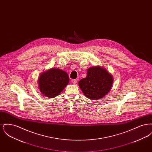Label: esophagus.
I'll return each mask as SVG.
<instances>
[{"label": "esophagus", "instance_id": "34e87169", "mask_svg": "<svg viewBox=\"0 0 152 152\" xmlns=\"http://www.w3.org/2000/svg\"><path fill=\"white\" fill-rule=\"evenodd\" d=\"M72 82L73 84H76V83H77V80H73L72 81Z\"/></svg>", "mask_w": 152, "mask_h": 152}]
</instances>
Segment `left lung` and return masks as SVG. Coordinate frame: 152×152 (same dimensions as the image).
<instances>
[{"mask_svg": "<svg viewBox=\"0 0 152 152\" xmlns=\"http://www.w3.org/2000/svg\"><path fill=\"white\" fill-rule=\"evenodd\" d=\"M113 82L112 75L100 66H92L87 70V77L80 80L79 86L87 98L99 100L107 95Z\"/></svg>", "mask_w": 152, "mask_h": 152, "instance_id": "left-lung-1", "label": "left lung"}]
</instances>
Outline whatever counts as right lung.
<instances>
[{
    "label": "right lung",
    "instance_id": "right-lung-1",
    "mask_svg": "<svg viewBox=\"0 0 152 152\" xmlns=\"http://www.w3.org/2000/svg\"><path fill=\"white\" fill-rule=\"evenodd\" d=\"M69 81L66 72L58 68H51L42 73L38 78L39 90L44 96L53 98L63 91Z\"/></svg>",
    "mask_w": 152,
    "mask_h": 152
}]
</instances>
